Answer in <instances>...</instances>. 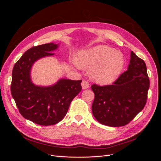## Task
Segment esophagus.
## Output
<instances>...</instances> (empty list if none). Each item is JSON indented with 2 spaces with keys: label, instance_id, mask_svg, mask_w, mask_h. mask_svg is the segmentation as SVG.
<instances>
[{
  "label": "esophagus",
  "instance_id": "1",
  "mask_svg": "<svg viewBox=\"0 0 161 161\" xmlns=\"http://www.w3.org/2000/svg\"><path fill=\"white\" fill-rule=\"evenodd\" d=\"M81 86H82V89H87V88H89V82L86 81V80H83V81L82 82Z\"/></svg>",
  "mask_w": 161,
  "mask_h": 161
}]
</instances>
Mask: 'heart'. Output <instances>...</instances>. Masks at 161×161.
I'll use <instances>...</instances> for the list:
<instances>
[{"label":"heart","mask_w":161,"mask_h":161,"mask_svg":"<svg viewBox=\"0 0 161 161\" xmlns=\"http://www.w3.org/2000/svg\"><path fill=\"white\" fill-rule=\"evenodd\" d=\"M76 65L82 69L91 68L92 79L102 85H109L119 76L124 59L119 52L109 46L100 45L79 52Z\"/></svg>","instance_id":"b5f03b06"}]
</instances>
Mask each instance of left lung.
<instances>
[{"label": "left lung", "mask_w": 161, "mask_h": 161, "mask_svg": "<svg viewBox=\"0 0 161 161\" xmlns=\"http://www.w3.org/2000/svg\"><path fill=\"white\" fill-rule=\"evenodd\" d=\"M149 86L145 62L131 51L128 70L113 85L91 86L95 93L92 115L100 124L111 127L128 124L144 108Z\"/></svg>", "instance_id": "1"}]
</instances>
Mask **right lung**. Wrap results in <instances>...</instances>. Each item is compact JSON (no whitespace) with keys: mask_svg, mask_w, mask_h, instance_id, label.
<instances>
[{"mask_svg":"<svg viewBox=\"0 0 161 161\" xmlns=\"http://www.w3.org/2000/svg\"><path fill=\"white\" fill-rule=\"evenodd\" d=\"M59 47L54 43L32 47L14 64L11 91L13 98L24 118L38 125H54L64 118L71 101L82 90L81 82L60 79L56 83L43 86L31 80L34 63L42 58L52 56Z\"/></svg>","mask_w":161,"mask_h":161,"instance_id":"1","label":"right lung"}]
</instances>
